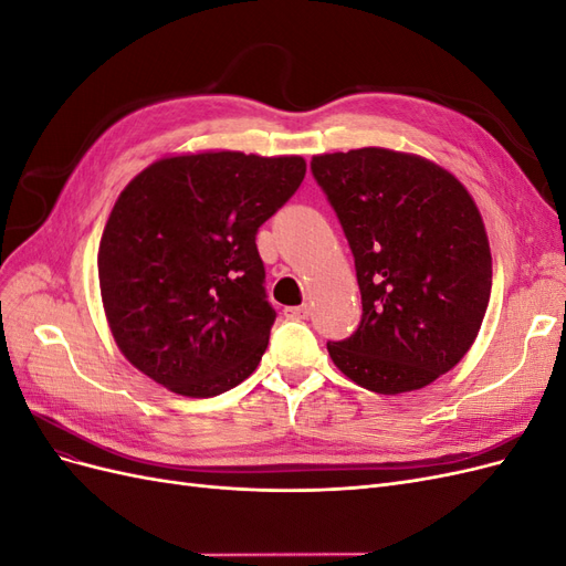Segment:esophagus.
Segmentation results:
<instances>
[{
    "mask_svg": "<svg viewBox=\"0 0 566 566\" xmlns=\"http://www.w3.org/2000/svg\"><path fill=\"white\" fill-rule=\"evenodd\" d=\"M310 304H300V306H285L283 310V314L287 316V318H306L310 316Z\"/></svg>",
    "mask_w": 566,
    "mask_h": 566,
    "instance_id": "1",
    "label": "esophagus"
}]
</instances>
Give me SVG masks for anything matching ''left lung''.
Instances as JSON below:
<instances>
[{
    "label": "left lung",
    "mask_w": 566,
    "mask_h": 566,
    "mask_svg": "<svg viewBox=\"0 0 566 566\" xmlns=\"http://www.w3.org/2000/svg\"><path fill=\"white\" fill-rule=\"evenodd\" d=\"M349 241L364 316L328 342L333 364L375 394L432 385L470 352L491 297V248L470 191L413 153L312 158Z\"/></svg>",
    "instance_id": "obj_1"
}]
</instances>
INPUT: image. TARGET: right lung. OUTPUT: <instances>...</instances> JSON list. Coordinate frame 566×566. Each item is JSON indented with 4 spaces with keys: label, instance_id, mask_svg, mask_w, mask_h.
Returning <instances> with one entry per match:
<instances>
[{
    "label": "right lung",
    "instance_id": "1",
    "mask_svg": "<svg viewBox=\"0 0 566 566\" xmlns=\"http://www.w3.org/2000/svg\"><path fill=\"white\" fill-rule=\"evenodd\" d=\"M304 172L302 156L200 150L125 186L96 264L113 339L136 370L191 399L250 378L276 321L254 235Z\"/></svg>",
    "mask_w": 566,
    "mask_h": 566
}]
</instances>
